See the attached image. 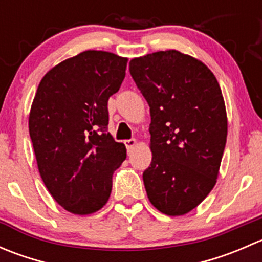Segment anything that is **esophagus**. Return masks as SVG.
Wrapping results in <instances>:
<instances>
[{
    "label": "esophagus",
    "mask_w": 262,
    "mask_h": 262,
    "mask_svg": "<svg viewBox=\"0 0 262 262\" xmlns=\"http://www.w3.org/2000/svg\"><path fill=\"white\" fill-rule=\"evenodd\" d=\"M124 144H125V147H126V149H128V152H132V149H133V148L136 147L137 141H136V139H126V141H124Z\"/></svg>",
    "instance_id": "esophagus-1"
}]
</instances>
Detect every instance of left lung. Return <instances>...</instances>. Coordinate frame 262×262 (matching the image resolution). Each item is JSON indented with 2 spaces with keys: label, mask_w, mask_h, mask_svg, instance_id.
<instances>
[{
  "label": "left lung",
  "mask_w": 262,
  "mask_h": 262,
  "mask_svg": "<svg viewBox=\"0 0 262 262\" xmlns=\"http://www.w3.org/2000/svg\"><path fill=\"white\" fill-rule=\"evenodd\" d=\"M129 71L149 105L147 196L161 213L184 215L218 178L228 128L222 90L202 60L175 49L133 58Z\"/></svg>",
  "instance_id": "8db88e82"
}]
</instances>
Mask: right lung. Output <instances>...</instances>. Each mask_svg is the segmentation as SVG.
I'll use <instances>...</instances> for the list:
<instances>
[{"mask_svg": "<svg viewBox=\"0 0 262 262\" xmlns=\"http://www.w3.org/2000/svg\"><path fill=\"white\" fill-rule=\"evenodd\" d=\"M128 58L84 50L39 83L29 115L41 180L67 212L87 215L109 200L126 148L107 133V100L119 91Z\"/></svg>", "mask_w": 262, "mask_h": 262, "instance_id": "add662e5", "label": "right lung"}]
</instances>
